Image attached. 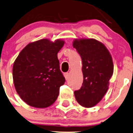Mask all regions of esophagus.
Instances as JSON below:
<instances>
[{
  "label": "esophagus",
  "mask_w": 133,
  "mask_h": 133,
  "mask_svg": "<svg viewBox=\"0 0 133 133\" xmlns=\"http://www.w3.org/2000/svg\"><path fill=\"white\" fill-rule=\"evenodd\" d=\"M69 72H65V73H64V76H65V79H68V78H69Z\"/></svg>",
  "instance_id": "1"
}]
</instances>
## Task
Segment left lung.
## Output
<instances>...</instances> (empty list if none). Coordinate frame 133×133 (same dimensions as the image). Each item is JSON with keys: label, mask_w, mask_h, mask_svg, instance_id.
Wrapping results in <instances>:
<instances>
[{"label": "left lung", "mask_w": 133, "mask_h": 133, "mask_svg": "<svg viewBox=\"0 0 133 133\" xmlns=\"http://www.w3.org/2000/svg\"><path fill=\"white\" fill-rule=\"evenodd\" d=\"M75 48L82 60L83 82L75 96L82 107H94L103 99L114 72L111 55L105 46L94 39H75Z\"/></svg>", "instance_id": "left-lung-1"}]
</instances>
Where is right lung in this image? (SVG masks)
I'll return each instance as SVG.
<instances>
[{"instance_id":"1","label":"right lung","mask_w":133,"mask_h":133,"mask_svg":"<svg viewBox=\"0 0 133 133\" xmlns=\"http://www.w3.org/2000/svg\"><path fill=\"white\" fill-rule=\"evenodd\" d=\"M64 41L47 39L29 43L15 60L12 78L16 92L31 107L44 108L57 100L65 79L60 70L57 54Z\"/></svg>"}]
</instances>
